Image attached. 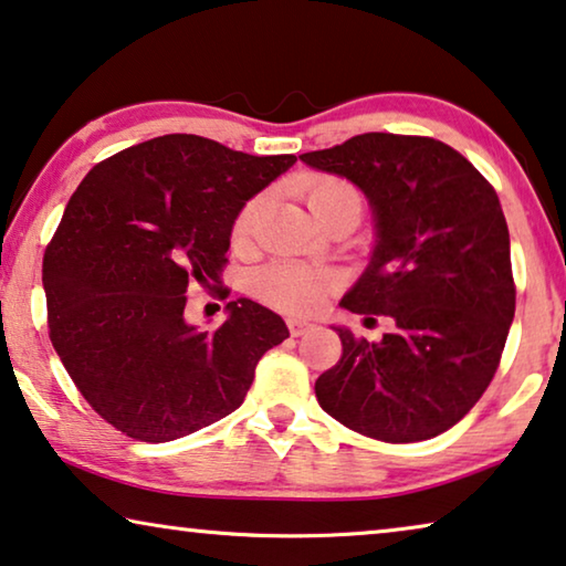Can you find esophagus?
<instances>
[{
    "label": "esophagus",
    "mask_w": 566,
    "mask_h": 566,
    "mask_svg": "<svg viewBox=\"0 0 566 566\" xmlns=\"http://www.w3.org/2000/svg\"><path fill=\"white\" fill-rule=\"evenodd\" d=\"M314 329V324L306 322V318H289V332L293 337H303V334H308Z\"/></svg>",
    "instance_id": "obj_1"
}]
</instances>
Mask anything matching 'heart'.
Listing matches in <instances>:
<instances>
[{"mask_svg":"<svg viewBox=\"0 0 566 566\" xmlns=\"http://www.w3.org/2000/svg\"><path fill=\"white\" fill-rule=\"evenodd\" d=\"M306 203L322 222L339 207H355L357 211H363V193L344 178L318 176L306 188ZM260 207H263V201L252 199L240 209L232 224L234 244H244L250 240ZM334 285H337V277H334L332 270L293 263V260H275V263L263 265L252 273L250 291L255 298L277 311H285V314H314L324 306Z\"/></svg>","mask_w":566,"mask_h":566,"instance_id":"b5f03b06","label":"heart"}]
</instances>
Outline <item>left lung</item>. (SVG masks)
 Listing matches in <instances>:
<instances>
[{
  "mask_svg": "<svg viewBox=\"0 0 566 566\" xmlns=\"http://www.w3.org/2000/svg\"><path fill=\"white\" fill-rule=\"evenodd\" d=\"M301 160L370 199L378 244L342 306L396 322L378 344L337 329L342 357L318 375V406L390 444L439 437L488 390L515 314L495 188L462 153L421 135L365 133Z\"/></svg>",
  "mask_w": 566,
  "mask_h": 566,
  "instance_id": "obj_1",
  "label": "left lung"
}]
</instances>
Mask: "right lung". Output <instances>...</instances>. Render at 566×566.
Segmentation results:
<instances>
[{"instance_id":"1","label":"right lung","mask_w":566,"mask_h":566,"mask_svg":"<svg viewBox=\"0 0 566 566\" xmlns=\"http://www.w3.org/2000/svg\"><path fill=\"white\" fill-rule=\"evenodd\" d=\"M296 155L163 135L88 170L43 258L48 334L86 403L129 439L174 441L242 406L260 357L289 337L273 311L227 303L199 332L188 285H222L244 201Z\"/></svg>"}]
</instances>
